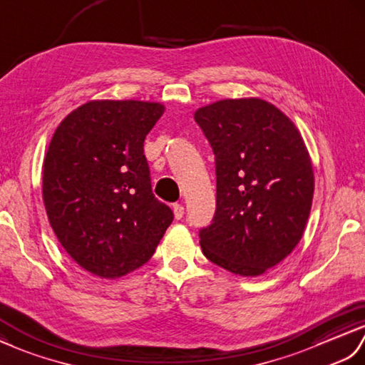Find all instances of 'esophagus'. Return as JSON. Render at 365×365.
Listing matches in <instances>:
<instances>
[{"label":"esophagus","mask_w":365,"mask_h":365,"mask_svg":"<svg viewBox=\"0 0 365 365\" xmlns=\"http://www.w3.org/2000/svg\"><path fill=\"white\" fill-rule=\"evenodd\" d=\"M173 214L176 220H181L184 215V206L182 205H173Z\"/></svg>","instance_id":"34e87169"}]
</instances>
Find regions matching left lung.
Segmentation results:
<instances>
[{
    "instance_id": "8db88e82",
    "label": "left lung",
    "mask_w": 365,
    "mask_h": 365,
    "mask_svg": "<svg viewBox=\"0 0 365 365\" xmlns=\"http://www.w3.org/2000/svg\"><path fill=\"white\" fill-rule=\"evenodd\" d=\"M215 155L217 207L200 245L210 262L259 277L302 240L314 197L312 160L284 112L261 98L195 110Z\"/></svg>"
}]
</instances>
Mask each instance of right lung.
<instances>
[{
  "label": "right lung",
  "instance_id": "obj_1",
  "mask_svg": "<svg viewBox=\"0 0 365 365\" xmlns=\"http://www.w3.org/2000/svg\"><path fill=\"white\" fill-rule=\"evenodd\" d=\"M165 106L92 100L56 128L43 160L48 220L78 265L104 279L139 269L155 255L173 212L151 192L145 137Z\"/></svg>",
  "mask_w": 365,
  "mask_h": 365
}]
</instances>
